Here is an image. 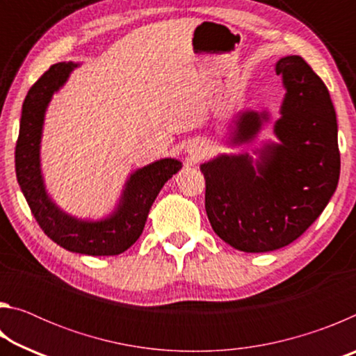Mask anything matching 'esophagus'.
I'll return each mask as SVG.
<instances>
[{"label": "esophagus", "mask_w": 356, "mask_h": 356, "mask_svg": "<svg viewBox=\"0 0 356 356\" xmlns=\"http://www.w3.org/2000/svg\"><path fill=\"white\" fill-rule=\"evenodd\" d=\"M188 152H190L191 155H197V154H200V150H197L196 147H193V146H191V147L188 149Z\"/></svg>", "instance_id": "obj_1"}]
</instances>
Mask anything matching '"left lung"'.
Here are the masks:
<instances>
[{"label": "left lung", "mask_w": 356, "mask_h": 356, "mask_svg": "<svg viewBox=\"0 0 356 356\" xmlns=\"http://www.w3.org/2000/svg\"><path fill=\"white\" fill-rule=\"evenodd\" d=\"M286 95L275 122L280 143L248 154H222L201 165L206 212L216 236L245 252L280 250L297 240L327 207L341 171L337 122L323 81L301 56L275 65ZM268 113L243 111L234 144L256 138Z\"/></svg>", "instance_id": "1"}]
</instances>
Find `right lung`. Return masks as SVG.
Wrapping results in <instances>:
<instances>
[{
	"label": "right lung",
	"mask_w": 356,
	"mask_h": 356,
	"mask_svg": "<svg viewBox=\"0 0 356 356\" xmlns=\"http://www.w3.org/2000/svg\"><path fill=\"white\" fill-rule=\"evenodd\" d=\"M76 65H51L28 91L15 146L17 180L35 221L53 242L80 254L116 256L140 238L156 195L182 163L176 159H161L131 172L116 209L104 220H78L59 209L48 196L42 177L40 138L47 106Z\"/></svg>",
	"instance_id": "add662e5"
}]
</instances>
